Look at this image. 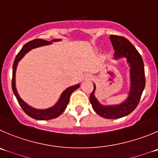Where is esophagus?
Returning <instances> with one entry per match:
<instances>
[{
    "label": "esophagus",
    "mask_w": 158,
    "mask_h": 158,
    "mask_svg": "<svg viewBox=\"0 0 158 158\" xmlns=\"http://www.w3.org/2000/svg\"><path fill=\"white\" fill-rule=\"evenodd\" d=\"M84 80H91L92 79V76L89 74H86V76H84Z\"/></svg>",
    "instance_id": "34e87169"
}]
</instances>
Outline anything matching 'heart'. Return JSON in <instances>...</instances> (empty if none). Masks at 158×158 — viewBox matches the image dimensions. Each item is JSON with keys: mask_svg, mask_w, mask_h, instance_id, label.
<instances>
[{"mask_svg": "<svg viewBox=\"0 0 158 158\" xmlns=\"http://www.w3.org/2000/svg\"><path fill=\"white\" fill-rule=\"evenodd\" d=\"M96 50H97V51H98V50H99V48H96Z\"/></svg>", "mask_w": 158, "mask_h": 158, "instance_id": "obj_1", "label": "heart"}]
</instances>
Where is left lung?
I'll list each match as a JSON object with an SVG mask.
<instances>
[{"label":"left lung","mask_w":158,"mask_h":158,"mask_svg":"<svg viewBox=\"0 0 158 158\" xmlns=\"http://www.w3.org/2000/svg\"><path fill=\"white\" fill-rule=\"evenodd\" d=\"M110 40L114 50V59L115 61L126 58L129 64L130 86L127 98L118 104L104 105L95 97L96 85L89 97L92 107L95 112L105 118L117 119L125 117L132 112L137 107L141 95L145 88V72L142 57L135 48L125 37L110 36Z\"/></svg>","instance_id":"8db88e82"}]
</instances>
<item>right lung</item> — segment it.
Instances as JSON below:
<instances>
[{
    "mask_svg": "<svg viewBox=\"0 0 158 158\" xmlns=\"http://www.w3.org/2000/svg\"><path fill=\"white\" fill-rule=\"evenodd\" d=\"M61 39H55L52 40L51 41H46L44 40L38 39L34 40L29 41L27 44H25L21 49V51H19V54L16 56L15 59L14 63H13L12 67V90L14 93L15 96L17 98V101L19 102V105L21 106L23 110H24V112L27 114L29 117L32 118L36 119V120H50V119L55 118L58 117L60 114H62V112L65 110L67 107L68 104L69 102V97H70L71 94L73 91L77 89L80 86V83H78L74 86H69L67 89H64L62 93H61V96L59 97L58 101H57L54 105L52 107H48L46 109H37L35 107H32L27 103L25 102L23 99H22L20 96H19V93L17 91V88H16V83H15V75H16V69H17V66L19 62L22 60L23 57L27 54L29 51L31 50L35 49V48H40V47H44V46H48L52 44L53 42H59L61 41Z\"/></svg>",
    "mask_w": 158,
    "mask_h": 158,
    "instance_id": "right-lung-1",
    "label": "right lung"
}]
</instances>
